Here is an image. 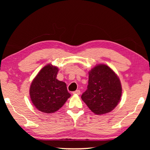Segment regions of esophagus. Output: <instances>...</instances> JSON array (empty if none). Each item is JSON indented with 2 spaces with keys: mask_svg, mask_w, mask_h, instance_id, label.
<instances>
[{
  "mask_svg": "<svg viewBox=\"0 0 150 150\" xmlns=\"http://www.w3.org/2000/svg\"><path fill=\"white\" fill-rule=\"evenodd\" d=\"M73 94H76V95H80V93H81V91L80 90H76V91H74Z\"/></svg>",
  "mask_w": 150,
  "mask_h": 150,
  "instance_id": "obj_1",
  "label": "esophagus"
}]
</instances>
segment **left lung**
<instances>
[{"label": "left lung", "instance_id": "8db88e82", "mask_svg": "<svg viewBox=\"0 0 150 150\" xmlns=\"http://www.w3.org/2000/svg\"><path fill=\"white\" fill-rule=\"evenodd\" d=\"M120 79L108 65H96L89 71L87 89L82 100L96 115H103L114 109L122 96Z\"/></svg>", "mask_w": 150, "mask_h": 150}]
</instances>
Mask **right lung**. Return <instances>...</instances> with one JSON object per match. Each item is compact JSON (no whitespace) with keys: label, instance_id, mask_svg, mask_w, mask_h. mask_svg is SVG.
<instances>
[{"label":"right lung","instance_id":"obj_1","mask_svg":"<svg viewBox=\"0 0 150 150\" xmlns=\"http://www.w3.org/2000/svg\"><path fill=\"white\" fill-rule=\"evenodd\" d=\"M59 69L48 64L40 71L30 87V100L38 110L53 113L61 108L70 97L66 84L57 79Z\"/></svg>","mask_w":150,"mask_h":150}]
</instances>
